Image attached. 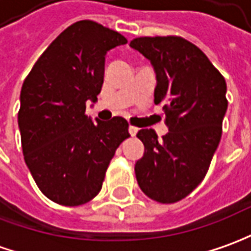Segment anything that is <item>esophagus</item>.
<instances>
[{
    "instance_id": "1",
    "label": "esophagus",
    "mask_w": 251,
    "mask_h": 251,
    "mask_svg": "<svg viewBox=\"0 0 251 251\" xmlns=\"http://www.w3.org/2000/svg\"><path fill=\"white\" fill-rule=\"evenodd\" d=\"M137 127L136 126H129V133H130V136H136V133H137Z\"/></svg>"
}]
</instances>
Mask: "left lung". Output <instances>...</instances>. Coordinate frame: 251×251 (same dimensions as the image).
Here are the masks:
<instances>
[{
	"mask_svg": "<svg viewBox=\"0 0 251 251\" xmlns=\"http://www.w3.org/2000/svg\"><path fill=\"white\" fill-rule=\"evenodd\" d=\"M130 47L156 73L154 103L163 104L169 133H137L144 156L134 172L141 191L159 203H176L197 188L219 147L228 100L226 83L207 56L178 35L139 37Z\"/></svg>",
	"mask_w": 251,
	"mask_h": 251,
	"instance_id": "1",
	"label": "left lung"
}]
</instances>
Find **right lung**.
<instances>
[{"instance_id":"right-lung-1","label":"right lung","mask_w":251,"mask_h":251,"mask_svg":"<svg viewBox=\"0 0 251 251\" xmlns=\"http://www.w3.org/2000/svg\"><path fill=\"white\" fill-rule=\"evenodd\" d=\"M127 40L93 20L68 25L25 76L18 122L25 165L41 192L54 203L79 206L101 190L121 143L130 137L122 117L92 122L104 81L105 53Z\"/></svg>"}]
</instances>
